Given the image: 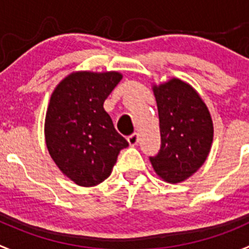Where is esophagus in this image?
Returning <instances> with one entry per match:
<instances>
[{
	"instance_id": "obj_1",
	"label": "esophagus",
	"mask_w": 249,
	"mask_h": 249,
	"mask_svg": "<svg viewBox=\"0 0 249 249\" xmlns=\"http://www.w3.org/2000/svg\"><path fill=\"white\" fill-rule=\"evenodd\" d=\"M127 141H129L130 146H135V144H137V142H139V134H137V132L131 134L129 137H127Z\"/></svg>"
}]
</instances>
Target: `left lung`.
Returning a JSON list of instances; mask_svg holds the SVG:
<instances>
[{
  "mask_svg": "<svg viewBox=\"0 0 249 249\" xmlns=\"http://www.w3.org/2000/svg\"><path fill=\"white\" fill-rule=\"evenodd\" d=\"M160 130V148L149 157L154 171L180 182L204 163L213 142L211 114L198 93L178 79L153 88Z\"/></svg>",
  "mask_w": 249,
  "mask_h": 249,
  "instance_id": "obj_1",
  "label": "left lung"
}]
</instances>
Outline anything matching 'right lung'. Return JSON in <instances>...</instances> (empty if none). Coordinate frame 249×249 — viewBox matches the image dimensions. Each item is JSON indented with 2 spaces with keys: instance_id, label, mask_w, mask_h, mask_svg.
<instances>
[{
  "instance_id": "1",
  "label": "right lung",
  "mask_w": 249,
  "mask_h": 249,
  "mask_svg": "<svg viewBox=\"0 0 249 249\" xmlns=\"http://www.w3.org/2000/svg\"><path fill=\"white\" fill-rule=\"evenodd\" d=\"M120 80L117 71H79L60 81L51 96L46 144L62 173L80 186L105 181L118 154L129 146L103 108Z\"/></svg>"
}]
</instances>
